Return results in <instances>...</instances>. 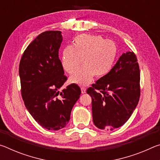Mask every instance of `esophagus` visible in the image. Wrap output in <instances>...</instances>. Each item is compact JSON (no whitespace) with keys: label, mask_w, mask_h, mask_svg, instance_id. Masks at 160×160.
<instances>
[{"label":"esophagus","mask_w":160,"mask_h":160,"mask_svg":"<svg viewBox=\"0 0 160 160\" xmlns=\"http://www.w3.org/2000/svg\"><path fill=\"white\" fill-rule=\"evenodd\" d=\"M81 92H82V94L86 93V88H81Z\"/></svg>","instance_id":"1"}]
</instances>
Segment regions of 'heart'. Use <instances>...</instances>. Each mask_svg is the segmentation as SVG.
Listing matches in <instances>:
<instances>
[{
  "label": "heart",
  "instance_id": "obj_1",
  "mask_svg": "<svg viewBox=\"0 0 160 160\" xmlns=\"http://www.w3.org/2000/svg\"><path fill=\"white\" fill-rule=\"evenodd\" d=\"M117 54V47L112 41L99 35L81 34L75 37L72 46L62 51L61 66L68 73L84 67L70 77V82L86 86L96 78H102L112 70Z\"/></svg>",
  "mask_w": 160,
  "mask_h": 160
}]
</instances>
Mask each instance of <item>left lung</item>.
Wrapping results in <instances>:
<instances>
[{
  "mask_svg": "<svg viewBox=\"0 0 160 160\" xmlns=\"http://www.w3.org/2000/svg\"><path fill=\"white\" fill-rule=\"evenodd\" d=\"M92 86L87 93L92 97L95 126L112 131L123 126L139 102L140 68L135 53H123L109 73Z\"/></svg>",
  "mask_w": 160,
  "mask_h": 160,
  "instance_id": "obj_1",
  "label": "left lung"
}]
</instances>
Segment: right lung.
<instances>
[{
	"instance_id": "1",
	"label": "right lung",
	"mask_w": 160,
	"mask_h": 160,
	"mask_svg": "<svg viewBox=\"0 0 160 160\" xmlns=\"http://www.w3.org/2000/svg\"><path fill=\"white\" fill-rule=\"evenodd\" d=\"M62 41L61 31L43 32L26 48L19 67L27 109L40 126L52 131L66 126L81 94L76 84L61 90L67 80L58 58Z\"/></svg>"
}]
</instances>
